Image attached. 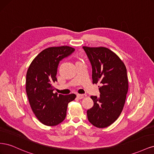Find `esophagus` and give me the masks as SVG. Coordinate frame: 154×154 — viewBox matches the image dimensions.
Wrapping results in <instances>:
<instances>
[{"instance_id":"obj_1","label":"esophagus","mask_w":154,"mask_h":154,"mask_svg":"<svg viewBox=\"0 0 154 154\" xmlns=\"http://www.w3.org/2000/svg\"><path fill=\"white\" fill-rule=\"evenodd\" d=\"M86 96H87L86 94H77V97L78 99H82V98H83V97H85Z\"/></svg>"}]
</instances>
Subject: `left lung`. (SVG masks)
Masks as SVG:
<instances>
[{
  "label": "left lung",
  "mask_w": 154,
  "mask_h": 154,
  "mask_svg": "<svg viewBox=\"0 0 154 154\" xmlns=\"http://www.w3.org/2000/svg\"><path fill=\"white\" fill-rule=\"evenodd\" d=\"M83 49L91 64L93 84H100V97H91L94 105L87 111L88 120L97 128H105L118 118L123 109L128 88L127 69L108 48Z\"/></svg>",
  "instance_id": "obj_1"
}]
</instances>
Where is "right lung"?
<instances>
[{"label": "right lung", "instance_id": "1", "mask_svg": "<svg viewBox=\"0 0 154 154\" xmlns=\"http://www.w3.org/2000/svg\"><path fill=\"white\" fill-rule=\"evenodd\" d=\"M69 46L45 49L32 60L26 74V89L31 109L40 122L47 126H55L66 117L67 105L76 97L53 93V84L57 82L60 62L74 51Z\"/></svg>", "mask_w": 154, "mask_h": 154}]
</instances>
